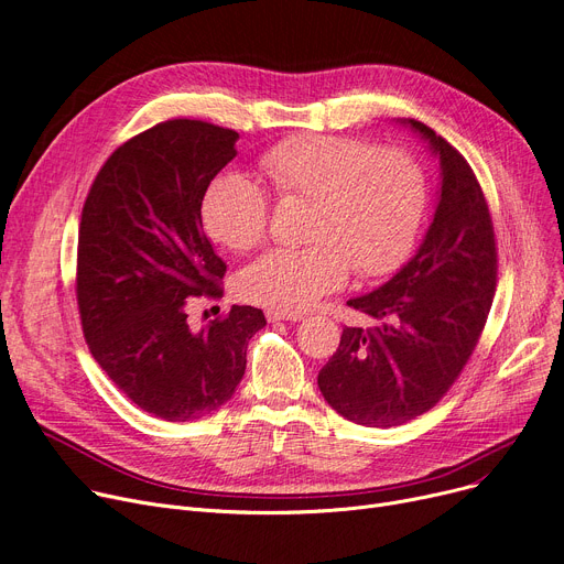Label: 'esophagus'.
<instances>
[{
    "mask_svg": "<svg viewBox=\"0 0 564 564\" xmlns=\"http://www.w3.org/2000/svg\"><path fill=\"white\" fill-rule=\"evenodd\" d=\"M268 321H301L303 314L299 312H284V310H268L265 312Z\"/></svg>",
    "mask_w": 564,
    "mask_h": 564,
    "instance_id": "34e87169",
    "label": "esophagus"
}]
</instances>
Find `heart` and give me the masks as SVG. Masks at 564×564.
Here are the masks:
<instances>
[{
  "mask_svg": "<svg viewBox=\"0 0 564 564\" xmlns=\"http://www.w3.org/2000/svg\"><path fill=\"white\" fill-rule=\"evenodd\" d=\"M280 199L310 202L305 248L268 250L238 275L240 296L271 310L303 312L362 278L390 273L411 250L426 208V176L401 147L356 138L291 135L259 155ZM271 220L263 185L223 172L202 199L206 234L231 252L259 246Z\"/></svg>",
  "mask_w": 564,
  "mask_h": 564,
  "instance_id": "b5f03b06",
  "label": "heart"
}]
</instances>
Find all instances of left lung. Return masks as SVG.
Instances as JSON below:
<instances>
[{"label":"left lung","instance_id":"left-lung-1","mask_svg":"<svg viewBox=\"0 0 564 564\" xmlns=\"http://www.w3.org/2000/svg\"><path fill=\"white\" fill-rule=\"evenodd\" d=\"M406 123L441 158L434 223L390 282L346 303L381 324L344 328L316 379L339 415L383 429L434 409L459 379L485 330L498 280L491 213L473 167L432 128Z\"/></svg>","mask_w":564,"mask_h":564}]
</instances>
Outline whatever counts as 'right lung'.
Segmentation results:
<instances>
[{
  "label": "right lung",
  "mask_w": 564,
  "mask_h": 564,
  "mask_svg": "<svg viewBox=\"0 0 564 564\" xmlns=\"http://www.w3.org/2000/svg\"><path fill=\"white\" fill-rule=\"evenodd\" d=\"M236 140L199 119L155 123L105 160L83 206L75 296L89 351L132 404L167 422L227 404L265 326L250 305L187 326L197 299H223L227 265L204 234L202 199Z\"/></svg>",
  "instance_id": "1"
}]
</instances>
